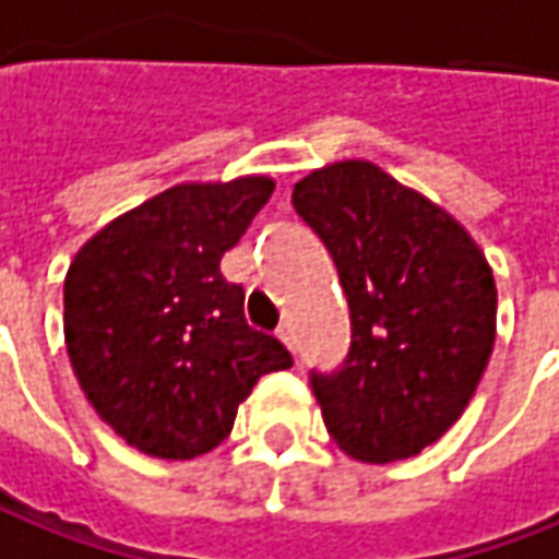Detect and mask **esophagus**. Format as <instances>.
Listing matches in <instances>:
<instances>
[{"label": "esophagus", "instance_id": "esophagus-1", "mask_svg": "<svg viewBox=\"0 0 559 559\" xmlns=\"http://www.w3.org/2000/svg\"><path fill=\"white\" fill-rule=\"evenodd\" d=\"M278 336L284 340V345H287L290 352H296V340H294V330H290V324H281Z\"/></svg>", "mask_w": 559, "mask_h": 559}]
</instances>
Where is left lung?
Instances as JSON below:
<instances>
[{"label": "left lung", "instance_id": "1", "mask_svg": "<svg viewBox=\"0 0 559 559\" xmlns=\"http://www.w3.org/2000/svg\"><path fill=\"white\" fill-rule=\"evenodd\" d=\"M340 272L352 343L309 382L330 438L364 462L423 453L465 413L496 343V281L471 235L370 162L294 186Z\"/></svg>", "mask_w": 559, "mask_h": 559}]
</instances>
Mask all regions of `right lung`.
Returning a JSON list of instances; mask_svg holds the SVG:
<instances>
[{
  "instance_id": "add662e5",
  "label": "right lung",
  "mask_w": 559,
  "mask_h": 559,
  "mask_svg": "<svg viewBox=\"0 0 559 559\" xmlns=\"http://www.w3.org/2000/svg\"><path fill=\"white\" fill-rule=\"evenodd\" d=\"M272 189L269 177L174 186L75 253L63 281L70 364L97 416L140 453L214 450L260 376L294 367L219 272Z\"/></svg>"
}]
</instances>
